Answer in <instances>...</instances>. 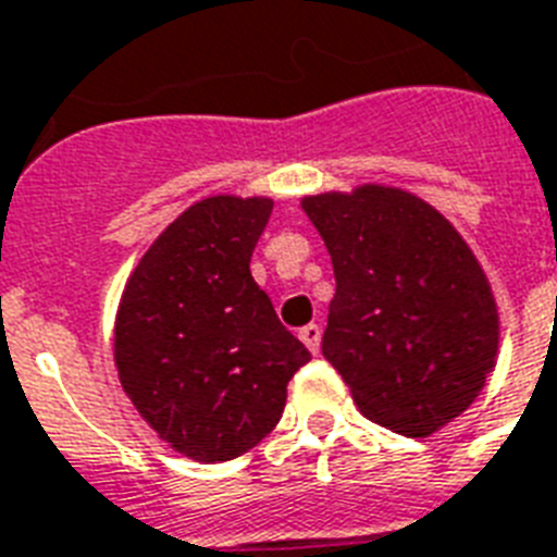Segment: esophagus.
<instances>
[{"mask_svg":"<svg viewBox=\"0 0 557 557\" xmlns=\"http://www.w3.org/2000/svg\"><path fill=\"white\" fill-rule=\"evenodd\" d=\"M300 342L312 350V354H318L321 350V326L318 324H307V326H300Z\"/></svg>","mask_w":557,"mask_h":557,"instance_id":"obj_1","label":"esophagus"}]
</instances>
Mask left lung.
I'll return each mask as SVG.
<instances>
[{"label":"left lung","mask_w":557,"mask_h":557,"mask_svg":"<svg viewBox=\"0 0 557 557\" xmlns=\"http://www.w3.org/2000/svg\"><path fill=\"white\" fill-rule=\"evenodd\" d=\"M335 271L324 359L364 418L430 438L470 409L499 354L482 262L432 203L400 186L304 195Z\"/></svg>","instance_id":"left-lung-1"}]
</instances>
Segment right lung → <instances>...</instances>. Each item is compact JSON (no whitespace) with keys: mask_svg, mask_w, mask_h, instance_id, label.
<instances>
[{"mask_svg":"<svg viewBox=\"0 0 557 557\" xmlns=\"http://www.w3.org/2000/svg\"><path fill=\"white\" fill-rule=\"evenodd\" d=\"M271 207L265 195L195 201L148 245L119 297L122 392L157 438L201 465L257 447L312 359L250 277Z\"/></svg>","mask_w":557,"mask_h":557,"instance_id":"right-lung-1","label":"right lung"}]
</instances>
